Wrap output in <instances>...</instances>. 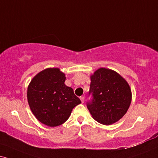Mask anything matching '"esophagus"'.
<instances>
[{
	"mask_svg": "<svg viewBox=\"0 0 158 158\" xmlns=\"http://www.w3.org/2000/svg\"><path fill=\"white\" fill-rule=\"evenodd\" d=\"M79 98H80L81 103L85 102V97H84V96H80V97H79Z\"/></svg>",
	"mask_w": 158,
	"mask_h": 158,
	"instance_id": "1",
	"label": "esophagus"
}]
</instances>
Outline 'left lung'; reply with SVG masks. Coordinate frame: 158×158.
Returning <instances> with one entry per match:
<instances>
[{"mask_svg":"<svg viewBox=\"0 0 158 158\" xmlns=\"http://www.w3.org/2000/svg\"><path fill=\"white\" fill-rule=\"evenodd\" d=\"M87 103L93 119L105 125L119 120L127 112L132 99L131 87L124 78L113 70L101 68L90 77Z\"/></svg>","mask_w":158,"mask_h":158,"instance_id":"left-lung-1","label":"left lung"}]
</instances>
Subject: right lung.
Wrapping results in <instances>:
<instances>
[{
    "label": "right lung",
    "instance_id": "1",
    "mask_svg": "<svg viewBox=\"0 0 158 158\" xmlns=\"http://www.w3.org/2000/svg\"><path fill=\"white\" fill-rule=\"evenodd\" d=\"M66 77L57 68H49L33 78L27 87V101L38 120L49 127L63 124L76 106L81 103Z\"/></svg>",
    "mask_w": 158,
    "mask_h": 158
}]
</instances>
